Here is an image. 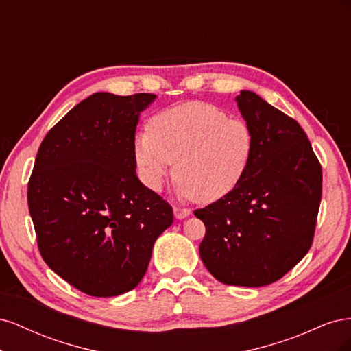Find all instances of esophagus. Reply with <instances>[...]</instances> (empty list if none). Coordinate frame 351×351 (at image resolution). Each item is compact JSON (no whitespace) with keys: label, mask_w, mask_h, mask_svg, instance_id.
Returning a JSON list of instances; mask_svg holds the SVG:
<instances>
[{"label":"esophagus","mask_w":351,"mask_h":351,"mask_svg":"<svg viewBox=\"0 0 351 351\" xmlns=\"http://www.w3.org/2000/svg\"><path fill=\"white\" fill-rule=\"evenodd\" d=\"M190 215V209L187 208H178V206H174V217L177 219H183L186 217Z\"/></svg>","instance_id":"obj_1"}]
</instances>
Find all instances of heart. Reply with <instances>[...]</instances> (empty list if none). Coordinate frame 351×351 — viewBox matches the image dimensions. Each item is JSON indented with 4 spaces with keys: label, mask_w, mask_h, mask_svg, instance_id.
<instances>
[{
    "label": "heart",
    "mask_w": 351,
    "mask_h": 351,
    "mask_svg": "<svg viewBox=\"0 0 351 351\" xmlns=\"http://www.w3.org/2000/svg\"><path fill=\"white\" fill-rule=\"evenodd\" d=\"M136 136L134 156L143 183L162 189L174 165L178 197L212 204L234 190L254 152L252 127L204 102H186L154 115Z\"/></svg>",
    "instance_id": "obj_1"
}]
</instances>
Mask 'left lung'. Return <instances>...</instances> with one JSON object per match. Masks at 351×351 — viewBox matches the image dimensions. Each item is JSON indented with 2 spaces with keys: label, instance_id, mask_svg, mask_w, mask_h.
I'll use <instances>...</instances> for the list:
<instances>
[{
  "label": "left lung",
  "instance_id": "obj_1",
  "mask_svg": "<svg viewBox=\"0 0 351 351\" xmlns=\"http://www.w3.org/2000/svg\"><path fill=\"white\" fill-rule=\"evenodd\" d=\"M254 134L250 167L240 184L195 215L206 234L202 262L228 285L278 281L309 252L322 196V168L300 124L259 95L236 98Z\"/></svg>",
  "mask_w": 351,
  "mask_h": 351
}]
</instances>
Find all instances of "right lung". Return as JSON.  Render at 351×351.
I'll return each mask as SVG.
<instances>
[{
	"label": "right lung",
	"instance_id": "obj_1",
	"mask_svg": "<svg viewBox=\"0 0 351 351\" xmlns=\"http://www.w3.org/2000/svg\"><path fill=\"white\" fill-rule=\"evenodd\" d=\"M152 93L98 92L47 133L27 184L40 256L77 290L112 297L141 282L173 208L136 176L134 133Z\"/></svg>",
	"mask_w": 351,
	"mask_h": 351
}]
</instances>
